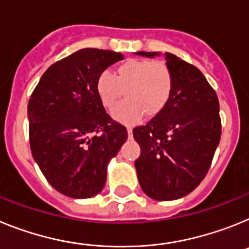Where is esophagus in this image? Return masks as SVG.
<instances>
[{"instance_id": "34e87169", "label": "esophagus", "mask_w": 249, "mask_h": 249, "mask_svg": "<svg viewBox=\"0 0 249 249\" xmlns=\"http://www.w3.org/2000/svg\"><path fill=\"white\" fill-rule=\"evenodd\" d=\"M127 134H129V138H130L131 134H133V127L127 126Z\"/></svg>"}]
</instances>
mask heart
I'll use <instances>...</instances> for the list:
<instances>
[{
    "instance_id": "heart-1",
    "label": "heart",
    "mask_w": 249,
    "mask_h": 249,
    "mask_svg": "<svg viewBox=\"0 0 249 249\" xmlns=\"http://www.w3.org/2000/svg\"><path fill=\"white\" fill-rule=\"evenodd\" d=\"M174 76L164 61L130 59L116 68L115 75L104 71L96 79L95 89L103 107L115 110L114 116L124 123H134L140 118H153L165 107L172 96Z\"/></svg>"
}]
</instances>
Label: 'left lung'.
I'll use <instances>...</instances> for the list:
<instances>
[{"label": "left lung", "instance_id": "obj_1", "mask_svg": "<svg viewBox=\"0 0 249 249\" xmlns=\"http://www.w3.org/2000/svg\"><path fill=\"white\" fill-rule=\"evenodd\" d=\"M138 55L154 57L159 53ZM174 76L172 96L146 125L133 130L142 153L135 160L144 193L155 200H174L193 192L207 176L220 140L219 101L194 65L165 53Z\"/></svg>", "mask_w": 249, "mask_h": 249}]
</instances>
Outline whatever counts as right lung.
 <instances>
[{
	"label": "right lung",
	"mask_w": 249,
	"mask_h": 249,
	"mask_svg": "<svg viewBox=\"0 0 249 249\" xmlns=\"http://www.w3.org/2000/svg\"><path fill=\"white\" fill-rule=\"evenodd\" d=\"M124 59L109 50L83 49L45 71L29 100L31 153L57 192L91 198L103 190L107 166L127 138L96 94V79Z\"/></svg>",
	"instance_id": "add662e5"
}]
</instances>
